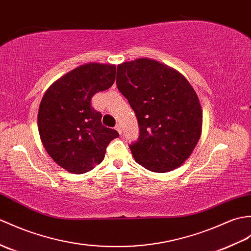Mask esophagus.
<instances>
[{
  "label": "esophagus",
  "mask_w": 251,
  "mask_h": 251,
  "mask_svg": "<svg viewBox=\"0 0 251 251\" xmlns=\"http://www.w3.org/2000/svg\"><path fill=\"white\" fill-rule=\"evenodd\" d=\"M115 129L119 131V133H120V135H122V132H123V131H122V127H121V125H120V124H118V125H116V126H115Z\"/></svg>",
  "instance_id": "34e87169"
}]
</instances>
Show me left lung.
Instances as JSON below:
<instances>
[{"instance_id": "left-lung-1", "label": "left lung", "mask_w": 251, "mask_h": 251, "mask_svg": "<svg viewBox=\"0 0 251 251\" xmlns=\"http://www.w3.org/2000/svg\"><path fill=\"white\" fill-rule=\"evenodd\" d=\"M116 86L129 102L139 138L129 144L133 158L153 172H167L188 158L199 141L202 110L183 75L157 61L120 64Z\"/></svg>"}]
</instances>
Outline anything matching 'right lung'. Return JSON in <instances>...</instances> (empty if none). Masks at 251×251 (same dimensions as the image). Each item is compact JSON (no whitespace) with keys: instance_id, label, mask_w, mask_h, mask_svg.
<instances>
[{"instance_id":"1","label":"right lung","mask_w":251,"mask_h":251,"mask_svg":"<svg viewBox=\"0 0 251 251\" xmlns=\"http://www.w3.org/2000/svg\"><path fill=\"white\" fill-rule=\"evenodd\" d=\"M115 66L89 63L63 75L44 95L38 110V130L44 148L68 172L91 171L102 161L106 149L119 132L101 124L92 107L97 92L115 81Z\"/></svg>"}]
</instances>
